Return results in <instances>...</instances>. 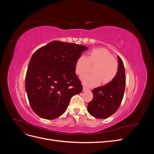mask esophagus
<instances>
[{
  "instance_id": "34e87169",
  "label": "esophagus",
  "mask_w": 154,
  "mask_h": 154,
  "mask_svg": "<svg viewBox=\"0 0 154 154\" xmlns=\"http://www.w3.org/2000/svg\"><path fill=\"white\" fill-rule=\"evenodd\" d=\"M90 89L89 88H87L86 87H83V91H89Z\"/></svg>"
}]
</instances>
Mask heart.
Masks as SVG:
<instances>
[{
	"label": "heart",
	"instance_id": "obj_1",
	"mask_svg": "<svg viewBox=\"0 0 154 154\" xmlns=\"http://www.w3.org/2000/svg\"><path fill=\"white\" fill-rule=\"evenodd\" d=\"M91 65H96L93 68L94 74H85L81 77L83 84L87 87L99 85L102 81L107 84L116 78L118 72V63L109 51L105 48L93 49L87 57L82 55L76 62L75 71L80 76L86 73Z\"/></svg>",
	"mask_w": 154,
	"mask_h": 154
}]
</instances>
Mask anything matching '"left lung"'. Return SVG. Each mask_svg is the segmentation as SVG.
I'll list each match as a JSON object with an SVG mask.
<instances>
[{"label":"left lung","mask_w":154,"mask_h":154,"mask_svg":"<svg viewBox=\"0 0 154 154\" xmlns=\"http://www.w3.org/2000/svg\"><path fill=\"white\" fill-rule=\"evenodd\" d=\"M118 59V72L116 78L105 85L92 90L93 99L87 110L93 117L105 119L114 114L122 103L125 88V71L122 60Z\"/></svg>","instance_id":"left-lung-1"}]
</instances>
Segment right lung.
Returning a JSON list of instances; mask_svg holds the SVG:
<instances>
[{
	"label": "right lung",
	"instance_id": "add662e5",
	"mask_svg": "<svg viewBox=\"0 0 154 154\" xmlns=\"http://www.w3.org/2000/svg\"><path fill=\"white\" fill-rule=\"evenodd\" d=\"M87 49L84 45L55 40L32 54L26 72V91L32 110L40 118L60 117L72 96L82 91L75 65Z\"/></svg>",
	"mask_w": 154,
	"mask_h": 154
}]
</instances>
